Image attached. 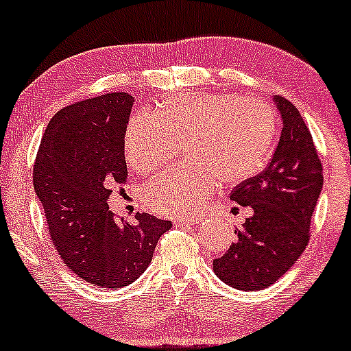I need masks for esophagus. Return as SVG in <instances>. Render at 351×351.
Here are the masks:
<instances>
[{
    "label": "esophagus",
    "instance_id": "34e87169",
    "mask_svg": "<svg viewBox=\"0 0 351 351\" xmlns=\"http://www.w3.org/2000/svg\"><path fill=\"white\" fill-rule=\"evenodd\" d=\"M199 221L201 219H199L197 217H185V218H176L174 224L176 226H194V224H197Z\"/></svg>",
    "mask_w": 351,
    "mask_h": 351
}]
</instances>
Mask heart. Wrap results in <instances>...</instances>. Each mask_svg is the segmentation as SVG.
<instances>
[{"label": "heart", "mask_w": 351, "mask_h": 351, "mask_svg": "<svg viewBox=\"0 0 351 351\" xmlns=\"http://www.w3.org/2000/svg\"><path fill=\"white\" fill-rule=\"evenodd\" d=\"M276 136L271 108L234 94H182L158 106L155 116L128 122L123 149L134 172L147 174L168 163L185 144L188 165L154 177L145 204L160 215H186L215 191L250 179L262 168Z\"/></svg>", "instance_id": "1"}]
</instances>
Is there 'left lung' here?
Wrapping results in <instances>:
<instances>
[{
	"mask_svg": "<svg viewBox=\"0 0 351 351\" xmlns=\"http://www.w3.org/2000/svg\"><path fill=\"white\" fill-rule=\"evenodd\" d=\"M281 138L265 169L240 183L232 201L251 207L237 240L213 271L230 287L267 289L293 267L309 241V226L323 186V169L311 132L293 104L276 95Z\"/></svg>",
	"mask_w": 351,
	"mask_h": 351,
	"instance_id": "left-lung-1",
	"label": "left lung"
}]
</instances>
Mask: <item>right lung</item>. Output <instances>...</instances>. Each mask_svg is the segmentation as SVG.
Returning <instances> with one entry per match:
<instances>
[{
    "instance_id": "right-lung-1",
    "label": "right lung",
    "mask_w": 351,
    "mask_h": 351,
    "mask_svg": "<svg viewBox=\"0 0 351 351\" xmlns=\"http://www.w3.org/2000/svg\"><path fill=\"white\" fill-rule=\"evenodd\" d=\"M133 101L116 93L62 108L48 122L32 172L59 256L84 281L106 289L141 276L172 228L149 213L117 221L108 207L111 186L127 182L123 138Z\"/></svg>"
}]
</instances>
